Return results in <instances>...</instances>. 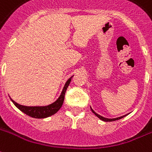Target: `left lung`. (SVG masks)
<instances>
[{"mask_svg":"<svg viewBox=\"0 0 152 152\" xmlns=\"http://www.w3.org/2000/svg\"><path fill=\"white\" fill-rule=\"evenodd\" d=\"M91 110H92V112H93L95 115H96L98 118H100L101 120H102V121H104V122H113V121H116V120H119V119L122 118H124V117L126 116V115H123V116H121V117H118V118H104V117L101 116V115H99L98 113H96L95 111L93 110V109L91 108Z\"/></svg>","mask_w":152,"mask_h":152,"instance_id":"1","label":"left lung"}]
</instances>
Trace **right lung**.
Returning a JSON list of instances; mask_svg holds the SVG:
<instances>
[{"label":"right lung","mask_w":152,"mask_h":152,"mask_svg":"<svg viewBox=\"0 0 152 152\" xmlns=\"http://www.w3.org/2000/svg\"><path fill=\"white\" fill-rule=\"evenodd\" d=\"M72 76L70 77L69 79L67 80V82L65 83L64 87L63 88L59 98L57 99L56 102L48 104V105H45V106H26V105L18 104V103L15 102L11 98L10 99H11V101L13 102V103L15 104V106L18 109H19L20 110L26 113L28 116L32 117V118H48V117L51 116V115L57 113L59 110V109L62 107L64 101L65 93H66V90H67L68 85L70 84Z\"/></svg>","instance_id":"add662e5"}]
</instances>
